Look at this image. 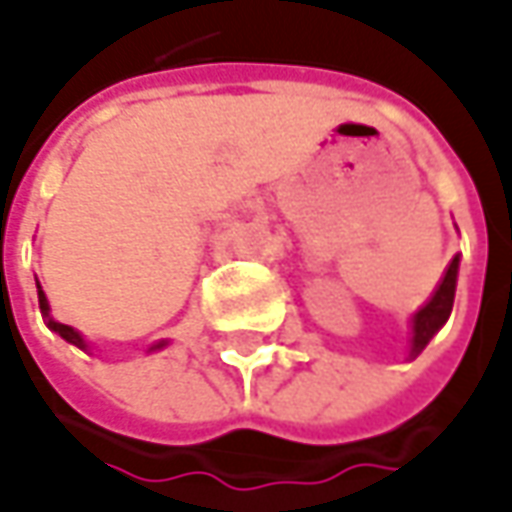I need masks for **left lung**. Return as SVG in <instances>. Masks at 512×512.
Returning <instances> with one entry per match:
<instances>
[{
  "label": "left lung",
  "mask_w": 512,
  "mask_h": 512,
  "mask_svg": "<svg viewBox=\"0 0 512 512\" xmlns=\"http://www.w3.org/2000/svg\"><path fill=\"white\" fill-rule=\"evenodd\" d=\"M459 256H453V262L444 270L442 285L436 287V293L430 296V302L413 313V322H410V359H416L422 353L427 342L439 333L444 322L450 319V310H453V299H456V282H459Z\"/></svg>",
  "instance_id": "1"
}]
</instances>
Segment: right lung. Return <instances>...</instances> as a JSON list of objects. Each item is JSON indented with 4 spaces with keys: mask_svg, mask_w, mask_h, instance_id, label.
Returning <instances> with one entry per match:
<instances>
[{
    "mask_svg": "<svg viewBox=\"0 0 512 512\" xmlns=\"http://www.w3.org/2000/svg\"><path fill=\"white\" fill-rule=\"evenodd\" d=\"M36 293H39V310H42V316H45V322H48V327L53 330V333H59L65 342L70 344H76L79 350H88L90 344L85 342V336L79 333V330H73L70 325H62V322H56L53 316H50V305H48V296H45V290H42V285L36 282ZM162 347H168V339H162V342H156V344H150L148 347V353H153V350H162Z\"/></svg>",
    "mask_w": 512,
    "mask_h": 512,
    "instance_id": "right-lung-1",
    "label": "right lung"
}]
</instances>
